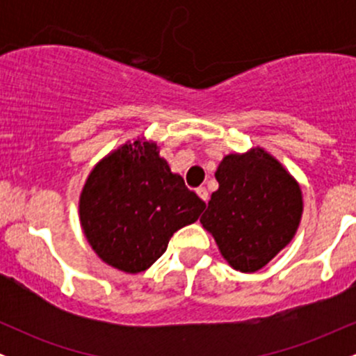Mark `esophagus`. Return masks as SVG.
<instances>
[{
    "mask_svg": "<svg viewBox=\"0 0 356 356\" xmlns=\"http://www.w3.org/2000/svg\"><path fill=\"white\" fill-rule=\"evenodd\" d=\"M195 192H197V195H199V197L202 199L204 202L209 201V192H207L206 187H202V186H201V187H197V189H195Z\"/></svg>",
    "mask_w": 356,
    "mask_h": 356,
    "instance_id": "esophagus-1",
    "label": "esophagus"
}]
</instances>
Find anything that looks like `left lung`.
<instances>
[{
	"label": "left lung",
	"mask_w": 356,
	"mask_h": 356,
	"mask_svg": "<svg viewBox=\"0 0 356 356\" xmlns=\"http://www.w3.org/2000/svg\"><path fill=\"white\" fill-rule=\"evenodd\" d=\"M201 222L220 254L241 273H254L293 239L303 211L295 179L263 149L222 159Z\"/></svg>",
	"instance_id": "8db88e82"
}]
</instances>
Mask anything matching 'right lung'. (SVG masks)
<instances>
[{
  "instance_id": "right-lung-1",
  "label": "right lung",
  "mask_w": 356,
  "mask_h": 356,
  "mask_svg": "<svg viewBox=\"0 0 356 356\" xmlns=\"http://www.w3.org/2000/svg\"><path fill=\"white\" fill-rule=\"evenodd\" d=\"M206 202L159 157L157 144H125L100 162L80 195V220L100 259L125 273L145 271L175 231L195 222Z\"/></svg>"
}]
</instances>
